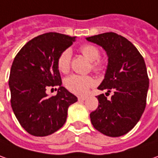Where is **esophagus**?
<instances>
[{
  "label": "esophagus",
  "instance_id": "1",
  "mask_svg": "<svg viewBox=\"0 0 158 158\" xmlns=\"http://www.w3.org/2000/svg\"><path fill=\"white\" fill-rule=\"evenodd\" d=\"M78 99H79V101H85V100H86V97H85V96H80Z\"/></svg>",
  "mask_w": 158,
  "mask_h": 158
}]
</instances>
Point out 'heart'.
Listing matches in <instances>:
<instances>
[{"instance_id":"1","label":"heart","mask_w":158,"mask_h":158,"mask_svg":"<svg viewBox=\"0 0 158 158\" xmlns=\"http://www.w3.org/2000/svg\"><path fill=\"white\" fill-rule=\"evenodd\" d=\"M80 52L89 61L92 62V69L96 73H101L105 69V64L100 60L101 52L94 44H86L80 47ZM72 52L67 49L60 54L57 58V69L63 73H68L71 65ZM95 85V81L90 76L73 74L64 79V85L67 89L77 95L85 94L88 90Z\"/></svg>"}]
</instances>
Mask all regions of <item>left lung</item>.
<instances>
[{
	"mask_svg": "<svg viewBox=\"0 0 158 158\" xmlns=\"http://www.w3.org/2000/svg\"><path fill=\"white\" fill-rule=\"evenodd\" d=\"M101 46L108 63L99 90L113 92L111 100L97 96L99 106L90 114L95 129L117 137L129 132L138 123L146 106L149 78L143 56L131 42L114 32L85 38Z\"/></svg>",
	"mask_w": 158,
	"mask_h": 158,
	"instance_id": "1",
	"label": "left lung"
}]
</instances>
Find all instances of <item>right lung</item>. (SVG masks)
I'll return each mask as SVG.
<instances>
[{
    "label": "right lung",
    "mask_w": 158,
    "mask_h": 158,
    "mask_svg": "<svg viewBox=\"0 0 158 158\" xmlns=\"http://www.w3.org/2000/svg\"><path fill=\"white\" fill-rule=\"evenodd\" d=\"M75 36L49 32L35 36L15 57L8 80L11 106L21 126L30 135L46 136L66 122L70 105L78 98L62 86L57 58ZM57 86V96L46 90ZM53 89V88H52Z\"/></svg>",
    "instance_id": "1"
}]
</instances>
